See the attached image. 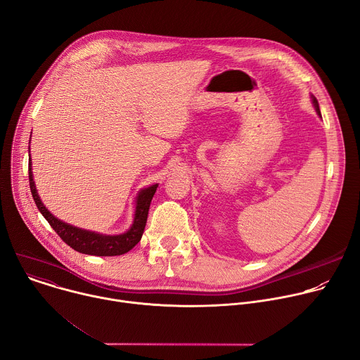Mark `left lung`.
I'll return each instance as SVG.
<instances>
[{
	"label": "left lung",
	"mask_w": 360,
	"mask_h": 360,
	"mask_svg": "<svg viewBox=\"0 0 360 360\" xmlns=\"http://www.w3.org/2000/svg\"><path fill=\"white\" fill-rule=\"evenodd\" d=\"M314 105H315V108H316V112L321 115V110H319V102H318V99L314 96Z\"/></svg>",
	"instance_id": "1"
}]
</instances>
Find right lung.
<instances>
[{
  "mask_svg": "<svg viewBox=\"0 0 360 360\" xmlns=\"http://www.w3.org/2000/svg\"><path fill=\"white\" fill-rule=\"evenodd\" d=\"M28 178H30V189L32 193V198L37 203V208L42 214V217L48 221L58 236L72 249L81 253L86 255H95V256H117V255H124L128 250H131L142 238L145 225H146V218H148V211H149V205L152 200L153 193H155L158 185H152L149 188H145L139 192L138 199H136V211H135V219L131 226V229L127 233L122 235H99L95 232H89L85 229H79L75 226H71L65 222H61L57 219L54 215H51L48 210L44 207L35 185L32 179V172H31V160H28Z\"/></svg>",
  "mask_w": 360,
  "mask_h": 360,
  "instance_id": "add662e5",
  "label": "right lung"
}]
</instances>
